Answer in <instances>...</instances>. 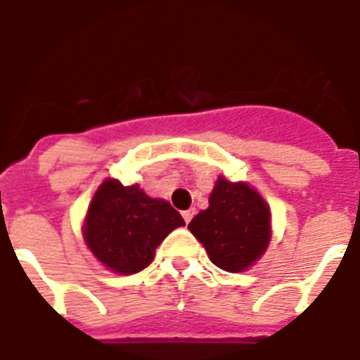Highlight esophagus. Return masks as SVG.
I'll return each instance as SVG.
<instances>
[{
	"mask_svg": "<svg viewBox=\"0 0 360 360\" xmlns=\"http://www.w3.org/2000/svg\"><path fill=\"white\" fill-rule=\"evenodd\" d=\"M192 217H194V209H188V211H183V219H185L186 224L191 222Z\"/></svg>",
	"mask_w": 360,
	"mask_h": 360,
	"instance_id": "34e87169",
	"label": "esophagus"
}]
</instances>
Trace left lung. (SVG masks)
I'll return each instance as SVG.
<instances>
[{
  "label": "left lung",
  "instance_id": "left-lung-1",
  "mask_svg": "<svg viewBox=\"0 0 360 360\" xmlns=\"http://www.w3.org/2000/svg\"><path fill=\"white\" fill-rule=\"evenodd\" d=\"M188 230L217 267L239 273L267 248L271 211L252 186L220 177L209 196V207L192 219Z\"/></svg>",
  "mask_w": 360,
  "mask_h": 360
}]
</instances>
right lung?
I'll use <instances>...</instances> for the list:
<instances>
[{
	"label": "right lung",
	"mask_w": 360,
	"mask_h": 360,
	"mask_svg": "<svg viewBox=\"0 0 360 360\" xmlns=\"http://www.w3.org/2000/svg\"><path fill=\"white\" fill-rule=\"evenodd\" d=\"M185 220L168 202L149 198L140 186L106 179L93 196L84 226L87 246L115 273H140L155 248Z\"/></svg>",
	"instance_id": "obj_1"
}]
</instances>
